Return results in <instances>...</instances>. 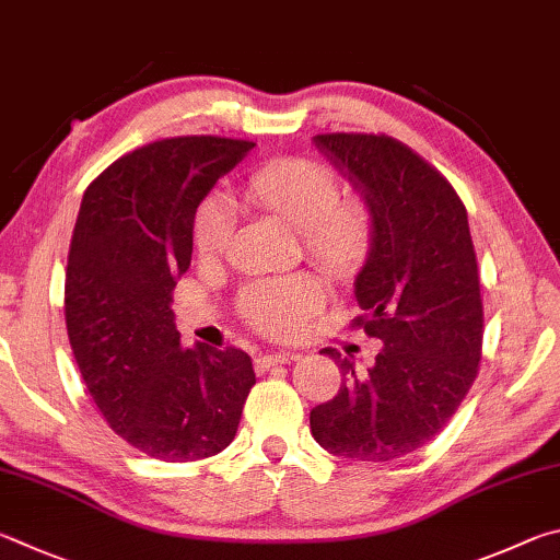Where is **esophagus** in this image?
<instances>
[{"instance_id":"obj_1","label":"esophagus","mask_w":560,"mask_h":560,"mask_svg":"<svg viewBox=\"0 0 560 560\" xmlns=\"http://www.w3.org/2000/svg\"><path fill=\"white\" fill-rule=\"evenodd\" d=\"M290 359H295L290 351H270V354H260L255 359V366H258V371H268L278 364H290Z\"/></svg>"}]
</instances>
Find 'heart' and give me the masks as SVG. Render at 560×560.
Returning a JSON list of instances; mask_svg holds the SVG:
<instances>
[{
    "mask_svg": "<svg viewBox=\"0 0 560 560\" xmlns=\"http://www.w3.org/2000/svg\"><path fill=\"white\" fill-rule=\"evenodd\" d=\"M241 196L300 229L305 253L335 278H351L366 262L376 229L374 209L364 196H341L329 164L307 156H278L245 176ZM233 225V203L221 194L206 196L191 223L196 253L203 260L221 258L231 245ZM325 300V280L312 270H300L250 280L241 290L238 310L260 335L290 339L305 331Z\"/></svg>",
    "mask_w": 560,
    "mask_h": 560,
    "instance_id": "b5f03b06",
    "label": "heart"
}]
</instances>
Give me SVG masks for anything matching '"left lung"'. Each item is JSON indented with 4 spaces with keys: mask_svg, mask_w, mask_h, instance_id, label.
Returning <instances> with one entry per match:
<instances>
[{
    "mask_svg": "<svg viewBox=\"0 0 560 560\" xmlns=\"http://www.w3.org/2000/svg\"><path fill=\"white\" fill-rule=\"evenodd\" d=\"M315 144L374 209V243L354 290L364 315L351 327L384 347L366 374L322 349L341 386L312 408L310 428L329 453L388 463L428 445L477 378L485 310L467 209L453 184L396 137L327 132Z\"/></svg>",
    "mask_w": 560,
    "mask_h": 560,
    "instance_id": "obj_1",
    "label": "left lung"
}]
</instances>
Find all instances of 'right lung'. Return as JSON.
I'll return each mask as SVG.
<instances>
[{"instance_id":"add662e5","label":"right lung","mask_w":560,"mask_h":560,"mask_svg":"<svg viewBox=\"0 0 560 560\" xmlns=\"http://www.w3.org/2000/svg\"><path fill=\"white\" fill-rule=\"evenodd\" d=\"M248 150L215 135L150 142L95 176L75 219L63 307L78 371L107 425L162 463L229 447L255 386L245 351L184 349L172 312L196 206Z\"/></svg>"}]
</instances>
